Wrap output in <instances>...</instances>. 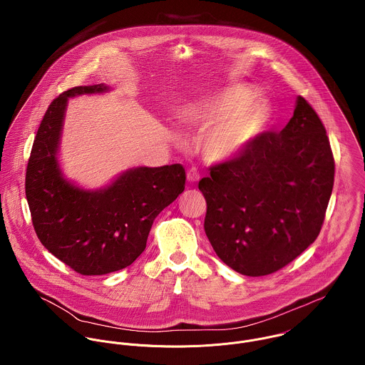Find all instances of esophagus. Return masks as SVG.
Here are the masks:
<instances>
[{
  "label": "esophagus",
  "mask_w": 365,
  "mask_h": 365,
  "mask_svg": "<svg viewBox=\"0 0 365 365\" xmlns=\"http://www.w3.org/2000/svg\"><path fill=\"white\" fill-rule=\"evenodd\" d=\"M187 180L190 182H197L200 180V173H198V170L195 167H192V168H190L187 171Z\"/></svg>",
  "instance_id": "34e87169"
}]
</instances>
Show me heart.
I'll return each instance as SVG.
<instances>
[{
    "label": "heart",
    "mask_w": 365,
    "mask_h": 365,
    "mask_svg": "<svg viewBox=\"0 0 365 365\" xmlns=\"http://www.w3.org/2000/svg\"><path fill=\"white\" fill-rule=\"evenodd\" d=\"M253 93L233 86L185 105L181 122L205 128L200 138V152L208 163H226L242 155L265 126L271 109L265 101H252Z\"/></svg>",
    "instance_id": "b5f03b06"
}]
</instances>
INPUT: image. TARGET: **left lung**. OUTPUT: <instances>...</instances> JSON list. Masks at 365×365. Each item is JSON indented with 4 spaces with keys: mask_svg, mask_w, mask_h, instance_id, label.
<instances>
[{
    "mask_svg": "<svg viewBox=\"0 0 365 365\" xmlns=\"http://www.w3.org/2000/svg\"><path fill=\"white\" fill-rule=\"evenodd\" d=\"M198 188L207 201L205 233L235 271L272 274L305 252L322 229L333 190L334 158L308 101L278 133L264 132L240 156L212 165Z\"/></svg>",
    "mask_w": 365,
    "mask_h": 365,
    "instance_id": "8db88e82",
    "label": "left lung"
}]
</instances>
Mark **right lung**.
<instances>
[{"label": "right lung", "instance_id": "right-lung-1", "mask_svg": "<svg viewBox=\"0 0 365 365\" xmlns=\"http://www.w3.org/2000/svg\"><path fill=\"white\" fill-rule=\"evenodd\" d=\"M108 90L104 84L74 87L53 100L26 167L25 192L41 243L83 275H104L130 265L146 249L157 215L185 188L181 164L130 168L97 191L64 178L57 152L67 98Z\"/></svg>", "mask_w": 365, "mask_h": 365}]
</instances>
